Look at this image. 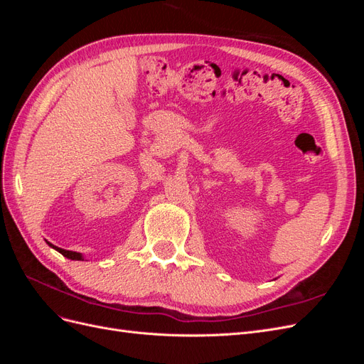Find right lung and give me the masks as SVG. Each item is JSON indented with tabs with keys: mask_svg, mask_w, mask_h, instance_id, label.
I'll use <instances>...</instances> for the list:
<instances>
[{
	"mask_svg": "<svg viewBox=\"0 0 364 364\" xmlns=\"http://www.w3.org/2000/svg\"><path fill=\"white\" fill-rule=\"evenodd\" d=\"M48 243V241H47ZM53 249H56L59 253H62L63 257H67V258H70V259H75V261H83V255L82 253H79V252H73V250H65V249H60V247H56V246H53L51 243H48Z\"/></svg>",
	"mask_w": 364,
	"mask_h": 364,
	"instance_id": "right-lung-1",
	"label": "right lung"
}]
</instances>
